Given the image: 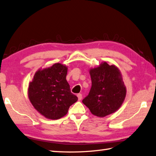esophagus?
<instances>
[{"instance_id":"esophagus-1","label":"esophagus","mask_w":156,"mask_h":156,"mask_svg":"<svg viewBox=\"0 0 156 156\" xmlns=\"http://www.w3.org/2000/svg\"><path fill=\"white\" fill-rule=\"evenodd\" d=\"M77 98H78L79 101H81V100L82 99V94H81V93H79V94H77Z\"/></svg>"}]
</instances>
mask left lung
I'll use <instances>...</instances> for the list:
<instances>
[{
	"instance_id": "obj_1",
	"label": "left lung",
	"mask_w": 156,
	"mask_h": 156,
	"mask_svg": "<svg viewBox=\"0 0 156 156\" xmlns=\"http://www.w3.org/2000/svg\"><path fill=\"white\" fill-rule=\"evenodd\" d=\"M91 88L83 100V104L97 117H103L119 109L125 100L126 87L122 75L115 65L102 62L89 70Z\"/></svg>"
}]
</instances>
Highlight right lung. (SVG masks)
Segmentation results:
<instances>
[{"mask_svg":"<svg viewBox=\"0 0 156 156\" xmlns=\"http://www.w3.org/2000/svg\"><path fill=\"white\" fill-rule=\"evenodd\" d=\"M67 67L55 63L39 69L29 82L28 96L38 112L50 119H58L68 112L69 107L77 101L71 92L66 80Z\"/></svg>","mask_w":156,"mask_h":156,"instance_id":"1","label":"right lung"}]
</instances>
